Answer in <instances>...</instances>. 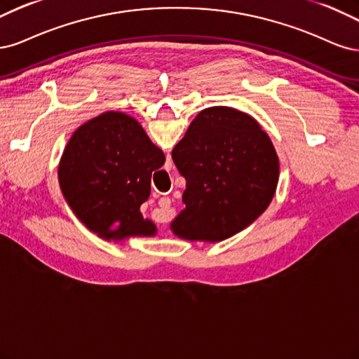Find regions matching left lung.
Segmentation results:
<instances>
[{
	"label": "left lung",
	"mask_w": 359,
	"mask_h": 359,
	"mask_svg": "<svg viewBox=\"0 0 359 359\" xmlns=\"http://www.w3.org/2000/svg\"><path fill=\"white\" fill-rule=\"evenodd\" d=\"M187 179L184 209L170 229L182 240L217 243L267 210L279 183V156L250 114L233 107L201 110L171 152Z\"/></svg>",
	"instance_id": "left-lung-1"
}]
</instances>
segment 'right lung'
<instances>
[{
  "instance_id": "obj_1",
  "label": "right lung",
  "mask_w": 359,
  "mask_h": 359,
  "mask_svg": "<svg viewBox=\"0 0 359 359\" xmlns=\"http://www.w3.org/2000/svg\"><path fill=\"white\" fill-rule=\"evenodd\" d=\"M164 163V152L140 122L122 111H104L70 137L57 182L76 217L100 238L154 237L156 226L143 217L140 205L150 195L152 172Z\"/></svg>"
}]
</instances>
